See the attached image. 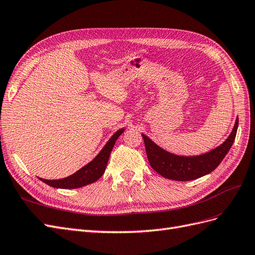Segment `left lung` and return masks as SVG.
I'll return each mask as SVG.
<instances>
[{
  "instance_id": "1",
  "label": "left lung",
  "mask_w": 255,
  "mask_h": 255,
  "mask_svg": "<svg viewBox=\"0 0 255 255\" xmlns=\"http://www.w3.org/2000/svg\"><path fill=\"white\" fill-rule=\"evenodd\" d=\"M238 128V119L232 133L217 148L197 156H180L161 149L149 137L142 135L146 156L151 167L161 176L174 181H191L211 173L219 166L232 146Z\"/></svg>"
}]
</instances>
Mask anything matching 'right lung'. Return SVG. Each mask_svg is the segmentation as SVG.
Wrapping results in <instances>:
<instances>
[{
    "label": "right lung",
    "instance_id": "add662e5",
    "mask_svg": "<svg viewBox=\"0 0 255 255\" xmlns=\"http://www.w3.org/2000/svg\"><path fill=\"white\" fill-rule=\"evenodd\" d=\"M123 130H125V128L118 129L117 132L111 137V139L106 142V144L103 146V149L100 151V153L90 161V163L81 168L80 170L71 174L70 176H67L65 179H60V180H44L40 177V180L43 183L48 184L49 186L55 187V188H63V189L80 188L98 181L100 177L103 175L107 165V161H109V158L111 155V152L115 145V142L118 139V137L123 133Z\"/></svg>",
    "mask_w": 255,
    "mask_h": 255
}]
</instances>
